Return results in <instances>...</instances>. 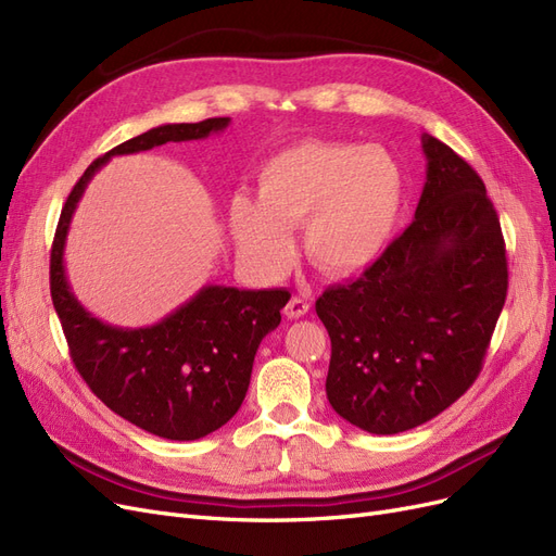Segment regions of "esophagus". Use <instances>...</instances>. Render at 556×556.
<instances>
[{
    "instance_id": "34e87169",
    "label": "esophagus",
    "mask_w": 556,
    "mask_h": 556,
    "mask_svg": "<svg viewBox=\"0 0 556 556\" xmlns=\"http://www.w3.org/2000/svg\"><path fill=\"white\" fill-rule=\"evenodd\" d=\"M308 311H311V304H308V299H304V296H292V299L288 301V306L282 308L285 317H290V319L304 317Z\"/></svg>"
}]
</instances>
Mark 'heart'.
<instances>
[{
  "label": "heart",
  "instance_id": "obj_1",
  "mask_svg": "<svg viewBox=\"0 0 556 556\" xmlns=\"http://www.w3.org/2000/svg\"><path fill=\"white\" fill-rule=\"evenodd\" d=\"M406 199L401 164L382 146L301 141L257 172V199L229 201V229L241 257L266 278L294 260L290 229L304 225L308 260L331 276L371 266L390 245Z\"/></svg>",
  "mask_w": 556,
  "mask_h": 556
}]
</instances>
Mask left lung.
<instances>
[{
    "mask_svg": "<svg viewBox=\"0 0 556 556\" xmlns=\"http://www.w3.org/2000/svg\"><path fill=\"white\" fill-rule=\"evenodd\" d=\"M422 150L427 182L410 227L357 280L315 301L331 339V408L378 435L429 422L476 382L508 292L482 178L429 134Z\"/></svg>",
    "mask_w": 556,
    "mask_h": 556,
    "instance_id": "obj_1",
    "label": "left lung"
}]
</instances>
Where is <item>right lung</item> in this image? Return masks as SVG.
Segmentation results:
<instances>
[{
    "instance_id": "right-lung-1",
    "label": "right lung",
    "mask_w": 556,
    "mask_h": 556,
    "mask_svg": "<svg viewBox=\"0 0 556 556\" xmlns=\"http://www.w3.org/2000/svg\"><path fill=\"white\" fill-rule=\"evenodd\" d=\"M227 125L229 117L160 125L97 157L66 197L50 250V296L78 374L113 413L169 441L204 439L237 415L257 348L280 325L290 292L206 285L157 325L123 329L80 306L64 274V243L83 192L113 155L206 139Z\"/></svg>"
}]
</instances>
